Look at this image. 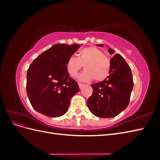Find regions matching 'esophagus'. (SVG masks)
Instances as JSON below:
<instances>
[{
    "label": "esophagus",
    "instance_id": "obj_1",
    "mask_svg": "<svg viewBox=\"0 0 160 160\" xmlns=\"http://www.w3.org/2000/svg\"><path fill=\"white\" fill-rule=\"evenodd\" d=\"M78 85H79V88H80V89L83 88V87L85 85L84 84H83V83H78Z\"/></svg>",
    "mask_w": 160,
    "mask_h": 160
}]
</instances>
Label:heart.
<instances>
[{"label":"heart","instance_id":"1","mask_svg":"<svg viewBox=\"0 0 160 160\" xmlns=\"http://www.w3.org/2000/svg\"><path fill=\"white\" fill-rule=\"evenodd\" d=\"M84 65L85 70L79 76L82 81H103L109 75L110 62L102 51L95 47H88L79 51L78 57L72 56L66 62L71 76L76 77Z\"/></svg>","mask_w":160,"mask_h":160}]
</instances>
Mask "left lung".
I'll return each mask as SVG.
<instances>
[{
    "label": "left lung",
    "mask_w": 160,
    "mask_h": 160,
    "mask_svg": "<svg viewBox=\"0 0 160 160\" xmlns=\"http://www.w3.org/2000/svg\"><path fill=\"white\" fill-rule=\"evenodd\" d=\"M103 47L104 45H97ZM110 55L115 51L109 48ZM109 76L103 81L91 85L93 94L88 100L91 112L99 118H111L126 109L133 87L132 71L128 64L119 54L110 61Z\"/></svg>",
    "instance_id": "8db88e82"
}]
</instances>
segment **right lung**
<instances>
[{
    "instance_id": "add662e5",
    "label": "right lung",
    "mask_w": 160,
    "mask_h": 160,
    "mask_svg": "<svg viewBox=\"0 0 160 160\" xmlns=\"http://www.w3.org/2000/svg\"><path fill=\"white\" fill-rule=\"evenodd\" d=\"M79 48L78 44H56L42 52L27 71V93L35 111L47 117L64 115L72 97L78 93V83L66 68L69 58Z\"/></svg>"
}]
</instances>
